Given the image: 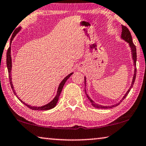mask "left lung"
<instances>
[{
	"label": "left lung",
	"mask_w": 146,
	"mask_h": 146,
	"mask_svg": "<svg viewBox=\"0 0 146 146\" xmlns=\"http://www.w3.org/2000/svg\"><path fill=\"white\" fill-rule=\"evenodd\" d=\"M121 28H122V32H121V38L122 40H123L129 43V47L131 48V55H132V58H133V62H134V66H135V71H134V75H133V80H132V83H131V85L130 88H129V90H127V92H126V94L124 95V96L122 98V99L120 100V101L119 103H117L116 104H114V105H111V106H102V105H98V104H97L94 102V101L92 100V99L90 98L88 96V95L86 91L85 90V94L86 95L88 99H89L90 102L91 103L92 105L94 106L95 108H113V107H115V106H116L120 104V103L123 100V99L126 98V96L128 95V94L129 93V92H130L131 89L133 88V84H134V82L135 81V78H136V46L134 45V43L133 42V40H132V36H131V32L130 31H129V29H127V28L125 26H123V25H121ZM86 78L84 77V84H85V87H86Z\"/></svg>",
	"instance_id": "1"
}]
</instances>
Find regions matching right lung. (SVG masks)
<instances>
[{"label": "right lung", "mask_w": 146, "mask_h": 146, "mask_svg": "<svg viewBox=\"0 0 146 146\" xmlns=\"http://www.w3.org/2000/svg\"><path fill=\"white\" fill-rule=\"evenodd\" d=\"M21 28L19 27L18 29H17L15 30V31L14 32V33H13V36H11V41H10V47L8 48V50H7V53H6V65H7V68H8V75H9V79H10V85H11V89H12L13 92V94H14L16 97L19 99V101H21V102L23 103L24 105H26L27 106H28L29 108H31L32 110H50V109H52L54 107H55V106L56 105V104L58 103V99H59V97H60V95L61 94V92L62 90V88H63L65 84V83L67 81V80L68 79V78L71 77V75H72L73 73H71L70 74H69L68 76H66V77H65L63 80H62V81L59 84V86L58 88V90H57V93L56 96L54 97V98L52 99V100L49 102L48 103H47V105H45L43 106H31V105H27V103H25V102H23V101L21 100V99H19V98H18V96H17V94H16L15 92V90H14V87H13V85L12 84V81H11V68H12V62H11V41L13 40V38H14L15 36L17 34L19 31L21 30Z\"/></svg>", "instance_id": "1"}]
</instances>
